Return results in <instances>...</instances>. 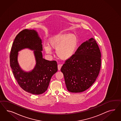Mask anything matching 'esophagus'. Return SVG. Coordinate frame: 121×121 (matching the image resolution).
<instances>
[{
  "instance_id": "34e87169",
  "label": "esophagus",
  "mask_w": 121,
  "mask_h": 121,
  "mask_svg": "<svg viewBox=\"0 0 121 121\" xmlns=\"http://www.w3.org/2000/svg\"><path fill=\"white\" fill-rule=\"evenodd\" d=\"M61 67H62V65L61 64H58V69L59 70H60Z\"/></svg>"
}]
</instances>
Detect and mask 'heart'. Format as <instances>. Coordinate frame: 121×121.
Instances as JSON below:
<instances>
[{
    "instance_id": "1",
    "label": "heart",
    "mask_w": 121,
    "mask_h": 121,
    "mask_svg": "<svg viewBox=\"0 0 121 121\" xmlns=\"http://www.w3.org/2000/svg\"><path fill=\"white\" fill-rule=\"evenodd\" d=\"M48 45L43 46L47 54L51 55V49L56 50V55L59 58L66 60L74 54L78 47V39L74 34L62 33L50 38Z\"/></svg>"
}]
</instances>
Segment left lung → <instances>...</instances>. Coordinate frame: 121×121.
Here are the masks:
<instances>
[{
  "label": "left lung",
  "mask_w": 121,
  "mask_h": 121,
  "mask_svg": "<svg viewBox=\"0 0 121 121\" xmlns=\"http://www.w3.org/2000/svg\"><path fill=\"white\" fill-rule=\"evenodd\" d=\"M101 57L98 45L91 38L81 44L74 54L66 60L61 71L69 91L80 93L91 86L99 74Z\"/></svg>",
  "instance_id": "8db88e82"
}]
</instances>
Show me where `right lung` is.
Segmentation results:
<instances>
[{
	"label": "right lung",
	"instance_id": "obj_1",
	"mask_svg": "<svg viewBox=\"0 0 121 121\" xmlns=\"http://www.w3.org/2000/svg\"><path fill=\"white\" fill-rule=\"evenodd\" d=\"M42 39L35 30L25 29L15 38L10 56V66L18 85L25 91L33 95H40L46 91L51 77L58 71L55 61L43 58ZM27 48L34 51L36 64L28 72L22 70L17 61L18 52Z\"/></svg>",
	"mask_w": 121,
	"mask_h": 121
}]
</instances>
